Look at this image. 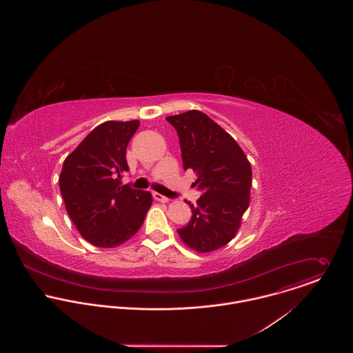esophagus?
<instances>
[{"label": "esophagus", "mask_w": 353, "mask_h": 353, "mask_svg": "<svg viewBox=\"0 0 353 353\" xmlns=\"http://www.w3.org/2000/svg\"><path fill=\"white\" fill-rule=\"evenodd\" d=\"M153 199L156 200V201L160 202H168L170 201V199H167V197H164V196H161L160 193H153Z\"/></svg>", "instance_id": "esophagus-1"}]
</instances>
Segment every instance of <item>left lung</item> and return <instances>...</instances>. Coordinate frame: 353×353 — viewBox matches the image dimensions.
<instances>
[{"label":"left lung","instance_id":"obj_1","mask_svg":"<svg viewBox=\"0 0 353 353\" xmlns=\"http://www.w3.org/2000/svg\"><path fill=\"white\" fill-rule=\"evenodd\" d=\"M176 130L183 168L197 172L201 192L189 202L190 221L178 230L182 242L199 252L225 246L238 232L250 203L252 165L238 143L199 110L165 118Z\"/></svg>","mask_w":353,"mask_h":353}]
</instances>
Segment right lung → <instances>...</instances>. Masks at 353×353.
<instances>
[{"instance_id": "right-lung-1", "label": "right lung", "mask_w": 353, "mask_h": 353, "mask_svg": "<svg viewBox=\"0 0 353 353\" xmlns=\"http://www.w3.org/2000/svg\"><path fill=\"white\" fill-rule=\"evenodd\" d=\"M140 121H107L97 126L63 161L59 189L80 235L111 249L129 241L152 205L150 192L122 185L129 171L126 148Z\"/></svg>"}]
</instances>
